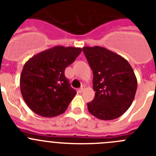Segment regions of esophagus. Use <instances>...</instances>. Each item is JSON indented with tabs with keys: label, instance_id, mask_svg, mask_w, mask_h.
Instances as JSON below:
<instances>
[{
	"label": "esophagus",
	"instance_id": "obj_1",
	"mask_svg": "<svg viewBox=\"0 0 156 156\" xmlns=\"http://www.w3.org/2000/svg\"><path fill=\"white\" fill-rule=\"evenodd\" d=\"M85 90V87L84 86H82L79 89V92H80V93H82V92L83 91V90Z\"/></svg>",
	"mask_w": 156,
	"mask_h": 156
}]
</instances>
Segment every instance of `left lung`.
<instances>
[{"mask_svg": "<svg viewBox=\"0 0 156 156\" xmlns=\"http://www.w3.org/2000/svg\"><path fill=\"white\" fill-rule=\"evenodd\" d=\"M83 51L93 71L95 96L87 103L88 111L96 118L112 120L129 108L137 90L133 69L124 58L102 47H83Z\"/></svg>", "mask_w": 156, "mask_h": 156, "instance_id": "1", "label": "left lung"}]
</instances>
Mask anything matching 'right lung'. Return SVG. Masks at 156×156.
I'll return each instance as SVG.
<instances>
[{
    "label": "right lung",
    "mask_w": 156,
    "mask_h": 156,
    "mask_svg": "<svg viewBox=\"0 0 156 156\" xmlns=\"http://www.w3.org/2000/svg\"><path fill=\"white\" fill-rule=\"evenodd\" d=\"M81 51L80 48L55 46L37 54L25 63L20 90L34 112L54 117L67 109L76 91L65 76V69Z\"/></svg>",
    "instance_id": "right-lung-1"
}]
</instances>
